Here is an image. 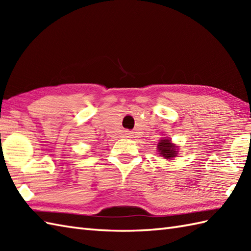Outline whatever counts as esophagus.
Returning a JSON list of instances; mask_svg holds the SVG:
<instances>
[{
  "mask_svg": "<svg viewBox=\"0 0 251 251\" xmlns=\"http://www.w3.org/2000/svg\"><path fill=\"white\" fill-rule=\"evenodd\" d=\"M131 136H132V132H131V131H128V130H126V131H125V137H127V138H131Z\"/></svg>",
  "mask_w": 251,
  "mask_h": 251,
  "instance_id": "esophagus-1",
  "label": "esophagus"
}]
</instances>
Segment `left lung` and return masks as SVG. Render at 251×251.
Returning <instances> with one entry per match:
<instances>
[{"instance_id": "obj_1", "label": "left lung", "mask_w": 251, "mask_h": 251, "mask_svg": "<svg viewBox=\"0 0 251 251\" xmlns=\"http://www.w3.org/2000/svg\"><path fill=\"white\" fill-rule=\"evenodd\" d=\"M157 150L159 155L163 156L165 159H168V161H172L178 154V147L174 145L172 140L167 137H164L159 140Z\"/></svg>"}]
</instances>
